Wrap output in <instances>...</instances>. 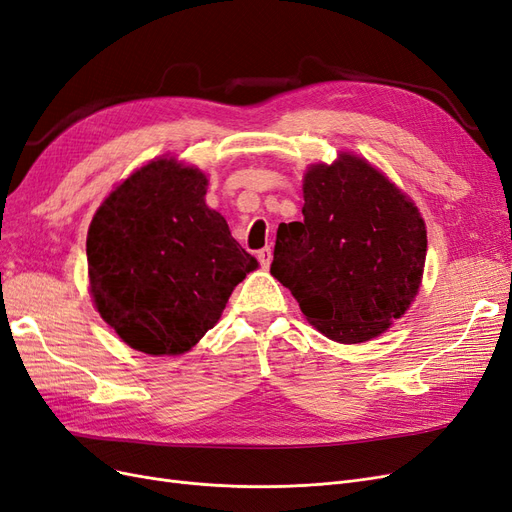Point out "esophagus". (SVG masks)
Instances as JSON below:
<instances>
[{
    "label": "esophagus",
    "mask_w": 512,
    "mask_h": 512,
    "mask_svg": "<svg viewBox=\"0 0 512 512\" xmlns=\"http://www.w3.org/2000/svg\"><path fill=\"white\" fill-rule=\"evenodd\" d=\"M258 260H260V264H262V269H269V264H271V260H273V250H271V248H262V250L258 252Z\"/></svg>",
    "instance_id": "34e87169"
}]
</instances>
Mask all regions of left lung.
Here are the masks:
<instances>
[{"instance_id":"obj_1","label":"left lung","mask_w":512,"mask_h":512,"mask_svg":"<svg viewBox=\"0 0 512 512\" xmlns=\"http://www.w3.org/2000/svg\"><path fill=\"white\" fill-rule=\"evenodd\" d=\"M303 222L277 228L271 275L324 337L366 343L402 317L428 252L419 207L356 152L303 175Z\"/></svg>"}]
</instances>
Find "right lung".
I'll return each mask as SVG.
<instances>
[{"label":"right lung","mask_w":512,"mask_h":512,"mask_svg":"<svg viewBox=\"0 0 512 512\" xmlns=\"http://www.w3.org/2000/svg\"><path fill=\"white\" fill-rule=\"evenodd\" d=\"M207 173L158 156L118 182L86 235L88 292L103 322L148 356H182L214 328L258 260L205 203Z\"/></svg>","instance_id":"obj_1"}]
</instances>
